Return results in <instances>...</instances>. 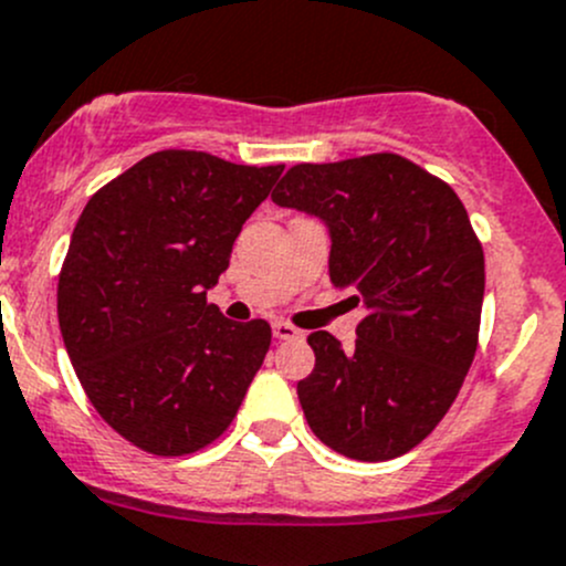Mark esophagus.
Segmentation results:
<instances>
[{
    "mask_svg": "<svg viewBox=\"0 0 566 566\" xmlns=\"http://www.w3.org/2000/svg\"><path fill=\"white\" fill-rule=\"evenodd\" d=\"M273 336H276V339H301V336H304V331L295 328L293 323L276 319V323H273Z\"/></svg>",
    "mask_w": 566,
    "mask_h": 566,
    "instance_id": "esophagus-1",
    "label": "esophagus"
}]
</instances>
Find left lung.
<instances>
[{
	"label": "left lung",
	"instance_id": "obj_1",
	"mask_svg": "<svg viewBox=\"0 0 566 566\" xmlns=\"http://www.w3.org/2000/svg\"><path fill=\"white\" fill-rule=\"evenodd\" d=\"M282 208L319 216L336 287L367 310L356 345L310 334L298 384L312 432L334 452L384 462L424 441L458 399L479 345L484 251L449 182L397 153L295 164Z\"/></svg>",
	"mask_w": 566,
	"mask_h": 566
}]
</instances>
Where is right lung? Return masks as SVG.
I'll return each mask as SVG.
<instances>
[{
	"label": "right lung",
	"instance_id": "1",
	"mask_svg": "<svg viewBox=\"0 0 566 566\" xmlns=\"http://www.w3.org/2000/svg\"><path fill=\"white\" fill-rule=\"evenodd\" d=\"M276 167L158 150L90 197L56 284L67 356L114 432L158 458L213 443L271 347L208 304Z\"/></svg>",
	"mask_w": 566,
	"mask_h": 566
}]
</instances>
